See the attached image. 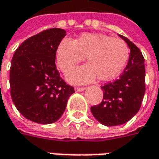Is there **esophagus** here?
Returning a JSON list of instances; mask_svg holds the SVG:
<instances>
[{
  "label": "esophagus",
  "mask_w": 159,
  "mask_h": 159,
  "mask_svg": "<svg viewBox=\"0 0 159 159\" xmlns=\"http://www.w3.org/2000/svg\"><path fill=\"white\" fill-rule=\"evenodd\" d=\"M85 88H79V87H77V88H75V91L76 92H81V91H84L85 90Z\"/></svg>",
  "instance_id": "obj_1"
}]
</instances>
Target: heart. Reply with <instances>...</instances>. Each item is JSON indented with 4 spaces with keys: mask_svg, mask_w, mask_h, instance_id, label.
<instances>
[{
    "mask_svg": "<svg viewBox=\"0 0 159 159\" xmlns=\"http://www.w3.org/2000/svg\"><path fill=\"white\" fill-rule=\"evenodd\" d=\"M84 57L88 64L72 70L66 76L72 84H87L98 77L102 81L112 80L124 70L129 49L119 38L98 33H86L75 40L64 39L58 44L56 59L64 73L70 71Z\"/></svg>",
    "mask_w": 159,
    "mask_h": 159,
    "instance_id": "heart-1",
    "label": "heart"
}]
</instances>
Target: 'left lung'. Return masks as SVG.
<instances>
[{"instance_id": "1", "label": "left lung", "mask_w": 159, "mask_h": 159, "mask_svg": "<svg viewBox=\"0 0 159 159\" xmlns=\"http://www.w3.org/2000/svg\"><path fill=\"white\" fill-rule=\"evenodd\" d=\"M130 49L127 65L119 78L101 87L103 99L100 104L91 107L97 121L106 126L126 123L139 111L145 94L144 58L140 49L124 36Z\"/></svg>"}]
</instances>
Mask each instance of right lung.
I'll use <instances>...</instances> for the list:
<instances>
[{"label": "right lung", "mask_w": 159, "mask_h": 159, "mask_svg": "<svg viewBox=\"0 0 159 159\" xmlns=\"http://www.w3.org/2000/svg\"><path fill=\"white\" fill-rule=\"evenodd\" d=\"M65 35L60 28L43 31L25 40L13 56L10 95L18 111L31 121L44 125L57 121L74 93L55 64L57 48Z\"/></svg>", "instance_id": "obj_1"}]
</instances>
